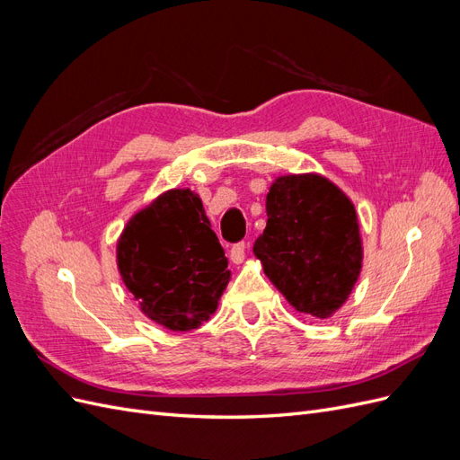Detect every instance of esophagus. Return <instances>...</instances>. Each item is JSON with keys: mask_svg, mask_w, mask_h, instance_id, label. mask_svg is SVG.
I'll list each match as a JSON object with an SVG mask.
<instances>
[{"mask_svg": "<svg viewBox=\"0 0 460 460\" xmlns=\"http://www.w3.org/2000/svg\"><path fill=\"white\" fill-rule=\"evenodd\" d=\"M245 259V243H235L232 249H230V261L234 264H242Z\"/></svg>", "mask_w": 460, "mask_h": 460, "instance_id": "esophagus-1", "label": "esophagus"}]
</instances>
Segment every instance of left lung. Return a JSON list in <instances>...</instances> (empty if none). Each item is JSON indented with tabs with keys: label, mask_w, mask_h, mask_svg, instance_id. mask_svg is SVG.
<instances>
[{
	"label": "left lung",
	"mask_w": 460,
	"mask_h": 460,
	"mask_svg": "<svg viewBox=\"0 0 460 460\" xmlns=\"http://www.w3.org/2000/svg\"><path fill=\"white\" fill-rule=\"evenodd\" d=\"M267 228L253 253L299 313L330 318L351 296L363 269L355 205L326 176H278L267 193Z\"/></svg>",
	"instance_id": "obj_1"
}]
</instances>
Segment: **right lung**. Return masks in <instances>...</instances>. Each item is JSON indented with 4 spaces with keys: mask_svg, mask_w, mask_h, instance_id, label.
Returning <instances> with one entry per match:
<instances>
[{
    "mask_svg": "<svg viewBox=\"0 0 460 460\" xmlns=\"http://www.w3.org/2000/svg\"><path fill=\"white\" fill-rule=\"evenodd\" d=\"M117 264L142 313L172 332L207 323L230 282L225 249L188 188L161 193L127 222Z\"/></svg>",
    "mask_w": 460,
    "mask_h": 460,
    "instance_id": "obj_1",
    "label": "right lung"
}]
</instances>
